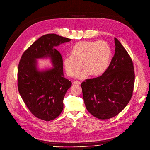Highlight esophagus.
<instances>
[{
	"mask_svg": "<svg viewBox=\"0 0 150 150\" xmlns=\"http://www.w3.org/2000/svg\"><path fill=\"white\" fill-rule=\"evenodd\" d=\"M72 84H74V85H80V84H81V83L80 81H74L72 82Z\"/></svg>",
	"mask_w": 150,
	"mask_h": 150,
	"instance_id": "obj_1",
	"label": "esophagus"
}]
</instances>
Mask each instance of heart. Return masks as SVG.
<instances>
[{
    "label": "heart",
    "mask_w": 150,
    "mask_h": 150,
    "mask_svg": "<svg viewBox=\"0 0 150 150\" xmlns=\"http://www.w3.org/2000/svg\"><path fill=\"white\" fill-rule=\"evenodd\" d=\"M112 59V50L107 42L99 41H81L76 43L70 51V57L64 59V66L68 76L78 75L86 79L91 74L93 76L102 75L108 69Z\"/></svg>",
    "instance_id": "obj_1"
}]
</instances>
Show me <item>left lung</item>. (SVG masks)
Returning a JSON list of instances; mask_svg holds the SVG:
<instances>
[{
    "instance_id": "obj_1",
    "label": "left lung",
    "mask_w": 150,
    "mask_h": 150,
    "mask_svg": "<svg viewBox=\"0 0 150 150\" xmlns=\"http://www.w3.org/2000/svg\"><path fill=\"white\" fill-rule=\"evenodd\" d=\"M115 53L105 72L81 83L83 96L88 111L100 120L120 113L131 100L135 74L131 57L116 38Z\"/></svg>"
}]
</instances>
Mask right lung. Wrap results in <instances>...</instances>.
<instances>
[{
    "instance_id": "1",
    "label": "right lung",
    "mask_w": 150,
    "mask_h": 150,
    "mask_svg": "<svg viewBox=\"0 0 150 150\" xmlns=\"http://www.w3.org/2000/svg\"><path fill=\"white\" fill-rule=\"evenodd\" d=\"M71 39L49 34L42 36L25 50L18 70L19 93L37 118L51 121L64 108L63 100L71 83L64 77L62 58L56 47ZM49 59L51 68L39 69L38 59Z\"/></svg>"
}]
</instances>
